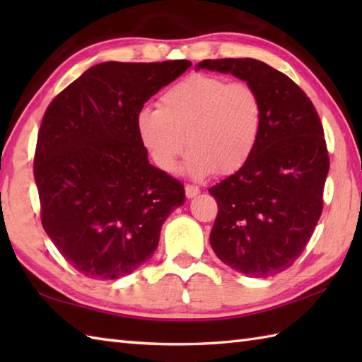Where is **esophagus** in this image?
<instances>
[{
	"label": "esophagus",
	"mask_w": 362,
	"mask_h": 362,
	"mask_svg": "<svg viewBox=\"0 0 362 362\" xmlns=\"http://www.w3.org/2000/svg\"><path fill=\"white\" fill-rule=\"evenodd\" d=\"M199 193H201V189H199V188L194 187V185H187V187H185V194H187L188 199L196 197Z\"/></svg>",
	"instance_id": "34e87169"
}]
</instances>
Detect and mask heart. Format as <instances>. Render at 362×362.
<instances>
[{"label":"heart","mask_w":362,"mask_h":362,"mask_svg":"<svg viewBox=\"0 0 362 362\" xmlns=\"http://www.w3.org/2000/svg\"><path fill=\"white\" fill-rule=\"evenodd\" d=\"M263 117V101L250 83L197 73L165 90L158 109H143L135 124L158 169L175 171L188 146L185 171L201 179L240 171L259 141Z\"/></svg>","instance_id":"heart-1"}]
</instances>
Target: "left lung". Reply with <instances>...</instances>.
Returning <instances> with one entry per match:
<instances>
[{
    "mask_svg": "<svg viewBox=\"0 0 362 362\" xmlns=\"http://www.w3.org/2000/svg\"><path fill=\"white\" fill-rule=\"evenodd\" d=\"M209 70L250 83L263 101V129L249 158L209 191L219 206L210 233L218 258L247 276L286 271L322 213L329 160L319 115L288 76L255 59L202 60Z\"/></svg>",
    "mask_w": 362,
    "mask_h": 362,
    "instance_id": "left-lung-1",
    "label": "left lung"
}]
</instances>
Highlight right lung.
<instances>
[{
    "label": "right lung",
    "instance_id": "add662e5",
    "mask_svg": "<svg viewBox=\"0 0 362 362\" xmlns=\"http://www.w3.org/2000/svg\"><path fill=\"white\" fill-rule=\"evenodd\" d=\"M188 60L104 62L54 98L38 130L34 177L46 235L74 269L113 280L156 252L185 189L152 166L136 134L144 103Z\"/></svg>",
    "mask_w": 362,
    "mask_h": 362
}]
</instances>
